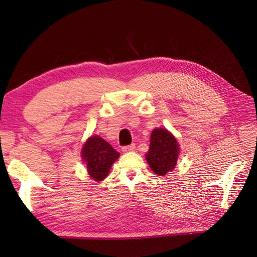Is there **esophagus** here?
<instances>
[{
    "instance_id": "1",
    "label": "esophagus",
    "mask_w": 257,
    "mask_h": 257,
    "mask_svg": "<svg viewBox=\"0 0 257 257\" xmlns=\"http://www.w3.org/2000/svg\"><path fill=\"white\" fill-rule=\"evenodd\" d=\"M136 149V146L135 145H130V146H125L122 148V152H132Z\"/></svg>"
}]
</instances>
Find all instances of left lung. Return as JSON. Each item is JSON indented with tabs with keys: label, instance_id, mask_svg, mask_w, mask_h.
<instances>
[{
	"label": "left lung",
	"instance_id": "left-lung-1",
	"mask_svg": "<svg viewBox=\"0 0 257 257\" xmlns=\"http://www.w3.org/2000/svg\"><path fill=\"white\" fill-rule=\"evenodd\" d=\"M180 146L177 138L166 128H156L150 136L149 150L146 160L156 174L166 176L177 166Z\"/></svg>",
	"mask_w": 257,
	"mask_h": 257
}]
</instances>
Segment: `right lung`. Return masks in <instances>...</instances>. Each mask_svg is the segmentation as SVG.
<instances>
[{"label":"right lung","mask_w":257,"mask_h":257,"mask_svg":"<svg viewBox=\"0 0 257 257\" xmlns=\"http://www.w3.org/2000/svg\"><path fill=\"white\" fill-rule=\"evenodd\" d=\"M80 154L89 177L97 182L108 176L113 162L120 157L119 152L97 135L90 136L85 141Z\"/></svg>","instance_id":"obj_1"}]
</instances>
